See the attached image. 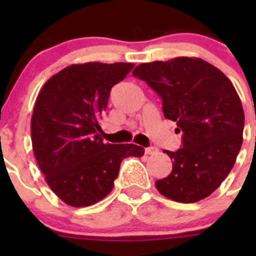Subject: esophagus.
I'll use <instances>...</instances> for the list:
<instances>
[{
    "mask_svg": "<svg viewBox=\"0 0 256 256\" xmlns=\"http://www.w3.org/2000/svg\"><path fill=\"white\" fill-rule=\"evenodd\" d=\"M157 152H158V148H157V147H154V146L146 147V148H144V154H156Z\"/></svg>",
    "mask_w": 256,
    "mask_h": 256,
    "instance_id": "1",
    "label": "esophagus"
}]
</instances>
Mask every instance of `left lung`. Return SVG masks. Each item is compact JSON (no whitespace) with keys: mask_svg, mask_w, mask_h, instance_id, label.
Here are the masks:
<instances>
[{"mask_svg":"<svg viewBox=\"0 0 256 256\" xmlns=\"http://www.w3.org/2000/svg\"><path fill=\"white\" fill-rule=\"evenodd\" d=\"M132 76L161 96L164 118L183 134L180 150L164 151L172 171L156 188L180 203L204 200L232 171L242 144L244 112L236 88L218 68L188 56L142 63Z\"/></svg>","mask_w":256,"mask_h":256,"instance_id":"8db88e82","label":"left lung"}]
</instances>
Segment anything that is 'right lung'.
Masks as SVG:
<instances>
[{
	"label": "right lung",
	"mask_w": 256,
	"mask_h": 256,
	"mask_svg": "<svg viewBox=\"0 0 256 256\" xmlns=\"http://www.w3.org/2000/svg\"><path fill=\"white\" fill-rule=\"evenodd\" d=\"M132 63L72 64L46 82L30 121L33 152L50 190L68 206L95 204L112 192L124 158L144 156L134 144H104L100 118L110 90Z\"/></svg>",
	"instance_id": "add662e5"
}]
</instances>
